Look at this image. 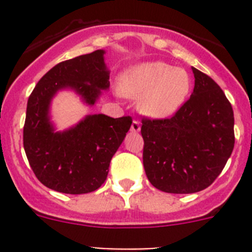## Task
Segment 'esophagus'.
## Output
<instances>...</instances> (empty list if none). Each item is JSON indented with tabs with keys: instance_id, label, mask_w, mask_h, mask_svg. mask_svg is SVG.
I'll use <instances>...</instances> for the list:
<instances>
[{
	"instance_id": "esophagus-1",
	"label": "esophagus",
	"mask_w": 252,
	"mask_h": 252,
	"mask_svg": "<svg viewBox=\"0 0 252 252\" xmlns=\"http://www.w3.org/2000/svg\"><path fill=\"white\" fill-rule=\"evenodd\" d=\"M140 130H141L140 122L139 121H133L132 125H131V131L136 133V132H140Z\"/></svg>"
}]
</instances>
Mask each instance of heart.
Here are the masks:
<instances>
[{"instance_id": "b5f03b06", "label": "heart", "mask_w": 252, "mask_h": 252, "mask_svg": "<svg viewBox=\"0 0 252 252\" xmlns=\"http://www.w3.org/2000/svg\"><path fill=\"white\" fill-rule=\"evenodd\" d=\"M192 79L186 69L164 62H149L128 69L120 81V92L140 98L139 110L148 117L169 119L186 103Z\"/></svg>"}]
</instances>
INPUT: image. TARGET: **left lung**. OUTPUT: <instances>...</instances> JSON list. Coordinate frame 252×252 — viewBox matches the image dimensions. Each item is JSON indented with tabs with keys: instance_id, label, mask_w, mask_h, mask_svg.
Returning a JSON list of instances; mask_svg holds the SVG:
<instances>
[{
	"instance_id": "1",
	"label": "left lung",
	"mask_w": 252,
	"mask_h": 252,
	"mask_svg": "<svg viewBox=\"0 0 252 252\" xmlns=\"http://www.w3.org/2000/svg\"><path fill=\"white\" fill-rule=\"evenodd\" d=\"M190 98L170 119H142L144 168L159 190L189 194L221 174L235 145L233 110L212 78L193 68Z\"/></svg>"
}]
</instances>
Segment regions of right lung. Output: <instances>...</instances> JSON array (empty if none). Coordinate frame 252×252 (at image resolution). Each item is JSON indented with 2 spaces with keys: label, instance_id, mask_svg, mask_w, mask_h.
<instances>
[{
  "label": "right lung",
  "instance_id": "right-lung-1",
  "mask_svg": "<svg viewBox=\"0 0 252 252\" xmlns=\"http://www.w3.org/2000/svg\"><path fill=\"white\" fill-rule=\"evenodd\" d=\"M104 53L95 50L57 64L29 97L24 149L37 179L57 192L84 194L98 189L132 124L130 116L112 119L98 113L57 131L50 121L51 101L60 91H74L87 106H94L110 88Z\"/></svg>",
  "mask_w": 252,
  "mask_h": 252
}]
</instances>
